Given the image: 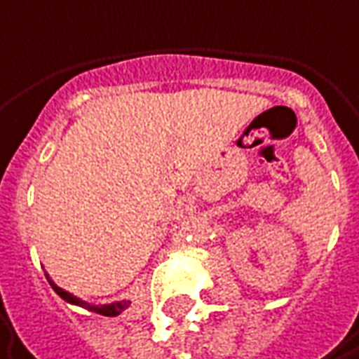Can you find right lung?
Here are the masks:
<instances>
[{"instance_id":"obj_1","label":"right lung","mask_w":359,"mask_h":359,"mask_svg":"<svg viewBox=\"0 0 359 359\" xmlns=\"http://www.w3.org/2000/svg\"><path fill=\"white\" fill-rule=\"evenodd\" d=\"M45 277H47V281H49V285L53 287V292L57 293L62 299H66L67 304H74V306H80V308H86V310H90V312H97V314H103V316H117V314H121L128 306H130V302H126V299H121V302H113V304H103V306H95V304H88V302H84V299H80V297H76V295H72V293H67L66 290H62V287H57L51 279H49V275L45 273Z\"/></svg>"}]
</instances>
